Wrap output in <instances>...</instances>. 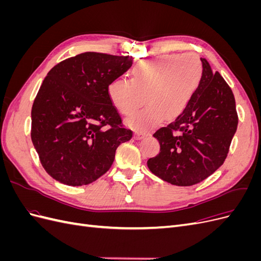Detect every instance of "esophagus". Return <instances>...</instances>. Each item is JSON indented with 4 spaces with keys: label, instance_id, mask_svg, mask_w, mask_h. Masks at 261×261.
Here are the masks:
<instances>
[{
    "label": "esophagus",
    "instance_id": "34e87169",
    "mask_svg": "<svg viewBox=\"0 0 261 261\" xmlns=\"http://www.w3.org/2000/svg\"><path fill=\"white\" fill-rule=\"evenodd\" d=\"M147 135L146 134H141V133H136L135 134V136H134V138L135 139H143V138H145Z\"/></svg>",
    "mask_w": 261,
    "mask_h": 261
}]
</instances>
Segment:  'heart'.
Wrapping results in <instances>:
<instances>
[{
	"mask_svg": "<svg viewBox=\"0 0 261 261\" xmlns=\"http://www.w3.org/2000/svg\"><path fill=\"white\" fill-rule=\"evenodd\" d=\"M132 75V81H113L108 93L123 115L133 114L147 100L148 106L126 121L132 128L144 132L164 117L173 120L183 114L200 85L202 64L194 53L162 55L138 62Z\"/></svg>",
	"mask_w": 261,
	"mask_h": 261,
	"instance_id": "b5f03b06",
	"label": "heart"
}]
</instances>
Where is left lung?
<instances>
[{"label": "left lung", "instance_id": "obj_1", "mask_svg": "<svg viewBox=\"0 0 261 261\" xmlns=\"http://www.w3.org/2000/svg\"><path fill=\"white\" fill-rule=\"evenodd\" d=\"M200 60L198 89L183 114L153 134L160 152L147 161L155 176L176 186L198 184L213 174L223 164L238 128L231 88L206 59Z\"/></svg>", "mask_w": 261, "mask_h": 261}]
</instances>
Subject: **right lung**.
<instances>
[{"label": "right lung", "instance_id": "obj_1", "mask_svg": "<svg viewBox=\"0 0 261 261\" xmlns=\"http://www.w3.org/2000/svg\"><path fill=\"white\" fill-rule=\"evenodd\" d=\"M133 65L132 57L85 52L55 65L31 109V140L48 174L68 186L88 185L111 168L130 140L108 87Z\"/></svg>", "mask_w": 261, "mask_h": 261}]
</instances>
